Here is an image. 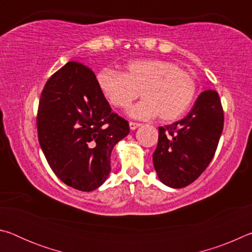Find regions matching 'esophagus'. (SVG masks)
I'll use <instances>...</instances> for the list:
<instances>
[{"label": "esophagus", "mask_w": 252, "mask_h": 252, "mask_svg": "<svg viewBox=\"0 0 252 252\" xmlns=\"http://www.w3.org/2000/svg\"><path fill=\"white\" fill-rule=\"evenodd\" d=\"M129 126H130V129L131 130H135L136 127H139L140 126H141V123H138V122H129Z\"/></svg>", "instance_id": "1"}]
</instances>
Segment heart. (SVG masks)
<instances>
[{
    "mask_svg": "<svg viewBox=\"0 0 252 252\" xmlns=\"http://www.w3.org/2000/svg\"><path fill=\"white\" fill-rule=\"evenodd\" d=\"M96 83L110 103L126 108L140 95L139 103L129 110L131 117L150 119L159 116L163 121L177 120L190 108L197 92L193 75L167 60L132 61L126 71L102 69Z\"/></svg>",
    "mask_w": 252,
    "mask_h": 252,
    "instance_id": "obj_1",
    "label": "heart"
}]
</instances>
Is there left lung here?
<instances>
[{
	"instance_id": "obj_1",
	"label": "left lung",
	"mask_w": 252,
	"mask_h": 252,
	"mask_svg": "<svg viewBox=\"0 0 252 252\" xmlns=\"http://www.w3.org/2000/svg\"><path fill=\"white\" fill-rule=\"evenodd\" d=\"M223 110L218 92L203 91L182 120L159 127L153 165L160 181L185 188L207 169L223 129Z\"/></svg>"
}]
</instances>
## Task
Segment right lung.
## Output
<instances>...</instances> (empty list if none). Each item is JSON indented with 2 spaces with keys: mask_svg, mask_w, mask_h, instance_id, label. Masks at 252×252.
<instances>
[{
  "mask_svg": "<svg viewBox=\"0 0 252 252\" xmlns=\"http://www.w3.org/2000/svg\"><path fill=\"white\" fill-rule=\"evenodd\" d=\"M36 126L55 176L88 192L103 185L111 171V151L130 132L127 121L112 112L93 71L75 61L45 83Z\"/></svg>",
  "mask_w": 252,
  "mask_h": 252,
  "instance_id": "obj_1",
  "label": "right lung"
}]
</instances>
